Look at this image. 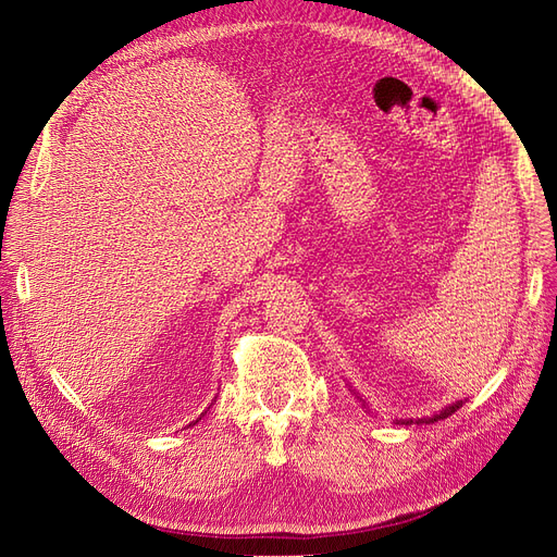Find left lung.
I'll return each mask as SVG.
<instances>
[{
  "instance_id": "obj_1",
  "label": "left lung",
  "mask_w": 557,
  "mask_h": 557,
  "mask_svg": "<svg viewBox=\"0 0 557 557\" xmlns=\"http://www.w3.org/2000/svg\"><path fill=\"white\" fill-rule=\"evenodd\" d=\"M362 399V397H360ZM364 401V399H362ZM367 407V404H364ZM462 407V399L460 401H455V404H448L446 409H442L440 413H434L432 418H418V420H413V418H409V420H397V423H401V425H413V423H436V420H444V418H448L450 413H455Z\"/></svg>"
}]
</instances>
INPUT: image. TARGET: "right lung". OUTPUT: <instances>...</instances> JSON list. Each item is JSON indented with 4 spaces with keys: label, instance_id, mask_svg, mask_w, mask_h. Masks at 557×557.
Returning a JSON list of instances; mask_svg holds the SVG:
<instances>
[{
    "label": "right lung",
    "instance_id": "right-lung-1",
    "mask_svg": "<svg viewBox=\"0 0 557 557\" xmlns=\"http://www.w3.org/2000/svg\"><path fill=\"white\" fill-rule=\"evenodd\" d=\"M199 420H201V416H199V418H197V420H195V423H199ZM195 423H190V425H195Z\"/></svg>",
    "mask_w": 557,
    "mask_h": 557
}]
</instances>
